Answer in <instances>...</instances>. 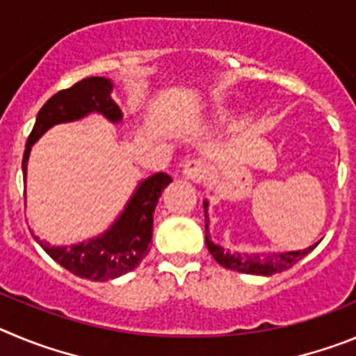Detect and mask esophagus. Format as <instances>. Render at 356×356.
Returning <instances> with one entry per match:
<instances>
[{"label":"esophagus","instance_id":"1","mask_svg":"<svg viewBox=\"0 0 356 356\" xmlns=\"http://www.w3.org/2000/svg\"><path fill=\"white\" fill-rule=\"evenodd\" d=\"M211 166L207 165V161L204 159H188V161L182 165V177L188 179V181L200 182L209 175Z\"/></svg>","mask_w":356,"mask_h":356}]
</instances>
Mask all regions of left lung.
I'll list each match as a JSON object with an SVG mask.
<instances>
[{
    "label": "left lung",
    "mask_w": 356,
    "mask_h": 356,
    "mask_svg": "<svg viewBox=\"0 0 356 356\" xmlns=\"http://www.w3.org/2000/svg\"><path fill=\"white\" fill-rule=\"evenodd\" d=\"M204 214H206V245L211 255L218 264H222L227 270L239 271L246 275H270L282 273V271L293 268L296 262L302 261L307 254H310L316 245L309 246L305 250H296V252H284V254H275V252H262V254H239V252H229L220 245H214L209 238V218H207V200H204Z\"/></svg>",
    "instance_id": "obj_1"
}]
</instances>
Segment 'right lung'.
I'll use <instances>...</instances> for the list:
<instances>
[{
  "mask_svg": "<svg viewBox=\"0 0 356 356\" xmlns=\"http://www.w3.org/2000/svg\"><path fill=\"white\" fill-rule=\"evenodd\" d=\"M111 90L113 83L110 79L92 76L81 79L67 90H60L40 108L22 156L24 179L31 145L56 124L74 122L90 113H101L110 122L122 120V111L111 99ZM170 182V175L163 172L138 182L136 191L129 198L120 216L97 238L70 246H53L37 236L35 239L53 261L76 277L106 282L129 273L149 254L154 227V209L163 190Z\"/></svg>",
  "mask_w": 356,
  "mask_h": 356,
  "instance_id": "right-lung-1",
  "label": "right lung"
}]
</instances>
